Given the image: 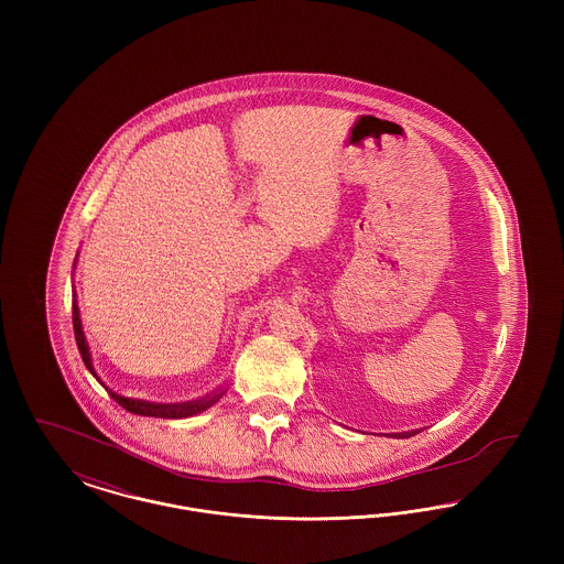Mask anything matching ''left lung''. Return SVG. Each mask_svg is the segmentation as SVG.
Returning <instances> with one entry per match:
<instances>
[{"mask_svg": "<svg viewBox=\"0 0 564 564\" xmlns=\"http://www.w3.org/2000/svg\"><path fill=\"white\" fill-rule=\"evenodd\" d=\"M412 433H414V431H412ZM412 433H410V435H412Z\"/></svg>", "mask_w": 564, "mask_h": 564, "instance_id": "8db88e82", "label": "left lung"}]
</instances>
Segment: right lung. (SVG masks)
Wrapping results in <instances>:
<instances>
[{"label": "right lung", "instance_id": "add662e5", "mask_svg": "<svg viewBox=\"0 0 564 564\" xmlns=\"http://www.w3.org/2000/svg\"><path fill=\"white\" fill-rule=\"evenodd\" d=\"M76 260H78V256H76ZM74 267H76V262H74ZM72 313H74V334H76V343H78L82 361H84V366L88 368V372L95 376V378L106 387V382L99 378V375H97L95 368H93V357H90V349H88V343H86V336H84V329H82L80 308H78L76 294H74V302H72ZM106 389H108L109 395H111L116 402L120 403L124 410H129L131 414H139V416H159V419H188V416L205 412L207 408H212V405L224 395V391H215L214 395H207V398L194 400V402L156 403L124 398V395H118L116 391H111L109 387H106Z\"/></svg>", "mask_w": 564, "mask_h": 564}]
</instances>
